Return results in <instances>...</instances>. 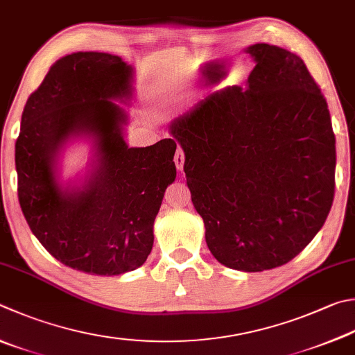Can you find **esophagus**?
I'll return each instance as SVG.
<instances>
[{
	"instance_id": "obj_1",
	"label": "esophagus",
	"mask_w": 355,
	"mask_h": 355,
	"mask_svg": "<svg viewBox=\"0 0 355 355\" xmlns=\"http://www.w3.org/2000/svg\"><path fill=\"white\" fill-rule=\"evenodd\" d=\"M184 162H185V155H184V151L180 150V148H178L176 155H175V164H176V168H178L179 171H182V170H184Z\"/></svg>"
}]
</instances>
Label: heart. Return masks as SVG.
<instances>
[{
    "mask_svg": "<svg viewBox=\"0 0 355 355\" xmlns=\"http://www.w3.org/2000/svg\"><path fill=\"white\" fill-rule=\"evenodd\" d=\"M191 77H193L191 71H179L176 73H173L171 77L166 78L162 83V92L165 96L179 97L180 92L190 85Z\"/></svg>",
    "mask_w": 355,
    "mask_h": 355,
    "instance_id": "heart-1",
    "label": "heart"
}]
</instances>
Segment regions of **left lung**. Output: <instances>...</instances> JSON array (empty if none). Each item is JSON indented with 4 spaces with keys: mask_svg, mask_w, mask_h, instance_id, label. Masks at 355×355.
<instances>
[{
    "mask_svg": "<svg viewBox=\"0 0 355 355\" xmlns=\"http://www.w3.org/2000/svg\"><path fill=\"white\" fill-rule=\"evenodd\" d=\"M245 86H227L170 123L191 202L220 264L289 263L322 229L336 189L326 98L297 53L257 43Z\"/></svg>",
    "mask_w": 355,
    "mask_h": 355,
    "instance_id": "left-lung-1",
    "label": "left lung"
}]
</instances>
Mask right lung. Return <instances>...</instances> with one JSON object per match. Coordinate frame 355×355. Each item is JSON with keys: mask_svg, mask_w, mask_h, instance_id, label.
<instances>
[{"mask_svg": "<svg viewBox=\"0 0 355 355\" xmlns=\"http://www.w3.org/2000/svg\"><path fill=\"white\" fill-rule=\"evenodd\" d=\"M132 85L135 69L122 57L73 52L51 66L21 116L15 166L23 215L53 258L89 275L145 263L164 193L176 179L175 140L126 142L130 116L118 104L132 103ZM77 139L92 145V157L83 175L64 183L61 157Z\"/></svg>", "mask_w": 355, "mask_h": 355, "instance_id": "right-lung-1", "label": "right lung"}]
</instances>
